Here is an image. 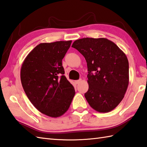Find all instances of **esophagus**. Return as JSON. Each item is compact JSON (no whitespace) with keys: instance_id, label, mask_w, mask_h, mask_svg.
<instances>
[{"instance_id":"34e87169","label":"esophagus","mask_w":147,"mask_h":147,"mask_svg":"<svg viewBox=\"0 0 147 147\" xmlns=\"http://www.w3.org/2000/svg\"><path fill=\"white\" fill-rule=\"evenodd\" d=\"M82 79H80V80H76V81H75V83L76 84H79L80 83H81L82 82Z\"/></svg>"}]
</instances>
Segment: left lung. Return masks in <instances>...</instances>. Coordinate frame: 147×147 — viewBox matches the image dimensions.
Instances as JSON below:
<instances>
[{
	"mask_svg": "<svg viewBox=\"0 0 147 147\" xmlns=\"http://www.w3.org/2000/svg\"><path fill=\"white\" fill-rule=\"evenodd\" d=\"M72 47L85 58L88 67V90L85 96L99 112L113 110L123 99L129 84V62L126 54L105 38H83Z\"/></svg>",
	"mask_w": 147,
	"mask_h": 147,
	"instance_id": "obj_1",
	"label": "left lung"
}]
</instances>
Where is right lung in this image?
<instances>
[{"label":"right lung","mask_w":147,"mask_h":147,"mask_svg":"<svg viewBox=\"0 0 147 147\" xmlns=\"http://www.w3.org/2000/svg\"><path fill=\"white\" fill-rule=\"evenodd\" d=\"M72 41L42 43L24 59L21 69V84L37 110L52 117L66 112L75 90L64 75L62 59Z\"/></svg>","instance_id":"1"}]
</instances>
